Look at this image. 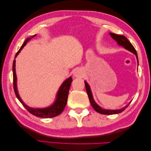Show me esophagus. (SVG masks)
I'll list each match as a JSON object with an SVG mask.
<instances>
[{
	"label": "esophagus",
	"mask_w": 151,
	"mask_h": 151,
	"mask_svg": "<svg viewBox=\"0 0 151 151\" xmlns=\"http://www.w3.org/2000/svg\"><path fill=\"white\" fill-rule=\"evenodd\" d=\"M84 76V73L83 70L79 69V68H76L74 72V76L76 77H83Z\"/></svg>",
	"instance_id": "obj_1"
}]
</instances>
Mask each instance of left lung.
Segmentation results:
<instances>
[{"mask_svg":"<svg viewBox=\"0 0 151 151\" xmlns=\"http://www.w3.org/2000/svg\"><path fill=\"white\" fill-rule=\"evenodd\" d=\"M109 34H110L111 37L116 41L118 45H121V46H122L123 47H124L125 49L128 50L129 51H130L132 53H133L134 54H135L136 55L137 59V62H139L137 53V52H136L135 48L134 47L133 45H132V43L129 42V41L127 40V38L125 37V36H123V35H116V34H115V33H110ZM84 83H85L86 92H87V93H88L90 103H91V105H92L93 108L94 109V110L96 111H97L99 113L103 114V115H113V114L120 113L122 112L123 111H124L125 108L128 106H129V104H130L129 103V104L127 105V106L124 108H123L120 109H116V110H109V109H103L99 106H98V105L96 103V102L94 101V100L93 97L92 93H91L90 87L88 85V84L87 83L86 81L84 82Z\"/></svg>","mask_w":151,"mask_h":151,"instance_id":"1","label":"left lung"}]
</instances>
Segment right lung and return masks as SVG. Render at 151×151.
<instances>
[{"label":"right lung","instance_id":"obj_1","mask_svg":"<svg viewBox=\"0 0 151 151\" xmlns=\"http://www.w3.org/2000/svg\"><path fill=\"white\" fill-rule=\"evenodd\" d=\"M36 35H33L32 37H34ZM31 38H27L25 42H24L23 45H22L20 49L19 50L16 54L15 58L17 57V55L19 53L21 52V50L22 48H23L27 42L28 41L30 40ZM16 60H14L13 62V65H12V72H13V85H14V92L16 94V97L17 99H19V101L22 103V104L23 105L24 107L28 110L30 113H31L32 115H33L36 116H38L40 118H52L57 116L58 115H60V114L63 111L64 109L67 101V98H68V91H69L70 87L71 85V83L72 81V77H70L69 78H68L66 79L64 82H63V84L61 85L60 88H59L58 91L57 93V99L56 101H55V103L52 105L51 106L46 108H42V109H37V108H29V106L26 105L24 102L22 101V99H21L19 94H18L17 92V84H16V81H17V78H16Z\"/></svg>","mask_w":151,"mask_h":151}]
</instances>
